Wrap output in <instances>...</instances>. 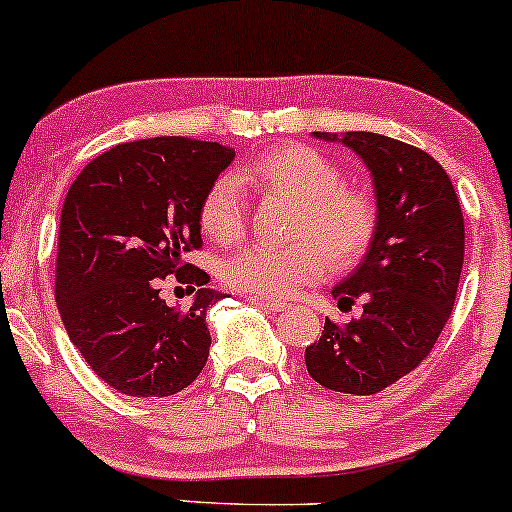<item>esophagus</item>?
<instances>
[{
    "label": "esophagus",
    "instance_id": "1",
    "mask_svg": "<svg viewBox=\"0 0 512 512\" xmlns=\"http://www.w3.org/2000/svg\"><path fill=\"white\" fill-rule=\"evenodd\" d=\"M252 302H255L257 307L271 309V312H283V309L288 307L286 302H278V300H267V297H252Z\"/></svg>",
    "mask_w": 512,
    "mask_h": 512
}]
</instances>
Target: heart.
Segmentation results:
<instances>
[{"label": "heart", "mask_w": 512, "mask_h": 512, "mask_svg": "<svg viewBox=\"0 0 512 512\" xmlns=\"http://www.w3.org/2000/svg\"><path fill=\"white\" fill-rule=\"evenodd\" d=\"M331 158L302 144H278L248 160L238 177L222 174L200 200L198 219L217 245H236L248 229V193L293 203L286 248L252 245L222 264L229 288L252 297L286 300L304 283L333 269L354 267L378 234V205L364 189L342 184Z\"/></svg>", "instance_id": "obj_1"}]
</instances>
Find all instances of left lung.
Masks as SVG:
<instances>
[{
  "mask_svg": "<svg viewBox=\"0 0 512 512\" xmlns=\"http://www.w3.org/2000/svg\"><path fill=\"white\" fill-rule=\"evenodd\" d=\"M340 141L371 170L378 234L361 267L333 288L340 309L361 302L364 314L345 326L326 319L304 361L319 385L366 397L418 368L435 347L461 281L465 226L454 184L432 155L373 132Z\"/></svg>",
  "mask_w": 512,
  "mask_h": 512,
  "instance_id": "obj_1",
  "label": "left lung"
}]
</instances>
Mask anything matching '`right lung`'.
<instances>
[{
    "label": "right lung",
    "mask_w": 512,
    "mask_h": 512,
    "mask_svg": "<svg viewBox=\"0 0 512 512\" xmlns=\"http://www.w3.org/2000/svg\"><path fill=\"white\" fill-rule=\"evenodd\" d=\"M231 160L234 148L215 141H127L70 186L58 226V314L89 368L127 397L177 394L208 361L205 314L222 295L203 288L210 276L184 257L203 248L200 200ZM167 275L199 288L189 308L159 297Z\"/></svg>",
    "instance_id": "1"
}]
</instances>
